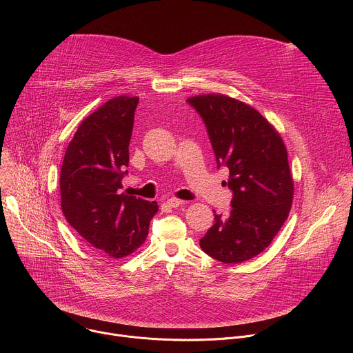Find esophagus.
<instances>
[{
    "mask_svg": "<svg viewBox=\"0 0 353 353\" xmlns=\"http://www.w3.org/2000/svg\"><path fill=\"white\" fill-rule=\"evenodd\" d=\"M166 204H168L169 207H172V208H177V207H180V205H184L185 201L179 199V198H169V199L166 201Z\"/></svg>",
    "mask_w": 353,
    "mask_h": 353,
    "instance_id": "obj_1",
    "label": "esophagus"
}]
</instances>
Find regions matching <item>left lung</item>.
<instances>
[{"label": "left lung", "mask_w": 353, "mask_h": 353, "mask_svg": "<svg viewBox=\"0 0 353 353\" xmlns=\"http://www.w3.org/2000/svg\"><path fill=\"white\" fill-rule=\"evenodd\" d=\"M187 102L203 117L218 169H229L232 211L215 214L199 240L205 253L237 264L259 256L285 223L293 201V179L279 132L256 109L225 94H198Z\"/></svg>", "instance_id": "8db88e82"}]
</instances>
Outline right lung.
Returning a JSON list of instances; mask_svg holds the SVG:
<instances>
[{
    "mask_svg": "<svg viewBox=\"0 0 353 353\" xmlns=\"http://www.w3.org/2000/svg\"><path fill=\"white\" fill-rule=\"evenodd\" d=\"M137 96H117L78 127L60 174L61 210L68 223L110 259H123L143 244L157 201L120 192L127 174Z\"/></svg>",
    "mask_w": 353,
    "mask_h": 353,
    "instance_id": "1",
    "label": "right lung"
}]
</instances>
